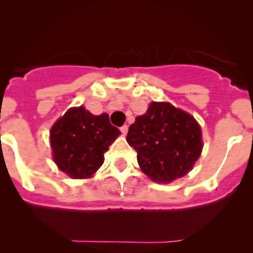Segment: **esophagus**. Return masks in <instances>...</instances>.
Masks as SVG:
<instances>
[{
	"label": "esophagus",
	"instance_id": "1",
	"mask_svg": "<svg viewBox=\"0 0 253 253\" xmlns=\"http://www.w3.org/2000/svg\"><path fill=\"white\" fill-rule=\"evenodd\" d=\"M120 131H121V133L124 134V136H126L127 132H128V126H127V125H124V126L120 128Z\"/></svg>",
	"mask_w": 253,
	"mask_h": 253
}]
</instances>
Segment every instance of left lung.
Returning <instances> with one entry per match:
<instances>
[{
	"instance_id": "obj_1",
	"label": "left lung",
	"mask_w": 253,
	"mask_h": 253,
	"mask_svg": "<svg viewBox=\"0 0 253 253\" xmlns=\"http://www.w3.org/2000/svg\"><path fill=\"white\" fill-rule=\"evenodd\" d=\"M127 142L137 152L142 171L169 183L192 170L203 148L202 131L192 115L170 103H150L128 128Z\"/></svg>"
}]
</instances>
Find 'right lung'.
I'll list each match as a JSON object with an SVG mask.
<instances>
[{
  "mask_svg": "<svg viewBox=\"0 0 253 253\" xmlns=\"http://www.w3.org/2000/svg\"><path fill=\"white\" fill-rule=\"evenodd\" d=\"M119 136L108 114L95 116L83 106L72 108L51 127L53 162L70 177H90L103 165L104 153Z\"/></svg>",
  "mask_w": 253,
  "mask_h": 253,
  "instance_id": "add662e5",
  "label": "right lung"
}]
</instances>
